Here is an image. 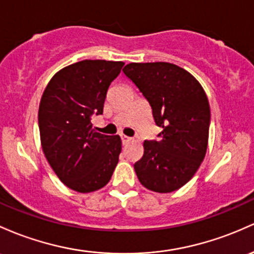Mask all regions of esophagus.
I'll use <instances>...</instances> for the list:
<instances>
[{
	"label": "esophagus",
	"mask_w": 254,
	"mask_h": 254,
	"mask_svg": "<svg viewBox=\"0 0 254 254\" xmlns=\"http://www.w3.org/2000/svg\"><path fill=\"white\" fill-rule=\"evenodd\" d=\"M121 137H122V142H123V144L129 143V142L132 140L131 137H129V136H127V135H121Z\"/></svg>",
	"instance_id": "obj_1"
}]
</instances>
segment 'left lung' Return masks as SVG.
Returning a JSON list of instances; mask_svg holds the SVG:
<instances>
[{"mask_svg":"<svg viewBox=\"0 0 254 254\" xmlns=\"http://www.w3.org/2000/svg\"><path fill=\"white\" fill-rule=\"evenodd\" d=\"M123 72L152 107L158 140L143 142L136 161L142 186L171 193L186 185L204 160L210 129V105L204 89L186 69L169 63H131Z\"/></svg>","mask_w":254,"mask_h":254,"instance_id":"8db88e82","label":"left lung"}]
</instances>
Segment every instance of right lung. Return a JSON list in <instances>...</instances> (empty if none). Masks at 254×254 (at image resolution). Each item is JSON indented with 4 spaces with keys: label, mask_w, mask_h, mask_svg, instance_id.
Masks as SVG:
<instances>
[{
    "label": "right lung",
    "mask_w": 254,
    "mask_h": 254,
    "mask_svg": "<svg viewBox=\"0 0 254 254\" xmlns=\"http://www.w3.org/2000/svg\"><path fill=\"white\" fill-rule=\"evenodd\" d=\"M124 63L83 60L50 79L38 110L42 149L68 188L90 193L110 182L122 152L118 135L93 129L91 117L104 112L111 83Z\"/></svg>",
    "instance_id": "right-lung-1"
}]
</instances>
